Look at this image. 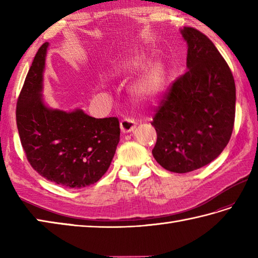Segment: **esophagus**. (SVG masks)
Returning <instances> with one entry per match:
<instances>
[{
  "label": "esophagus",
  "mask_w": 258,
  "mask_h": 258,
  "mask_svg": "<svg viewBox=\"0 0 258 258\" xmlns=\"http://www.w3.org/2000/svg\"><path fill=\"white\" fill-rule=\"evenodd\" d=\"M119 127H120V132H122V133H124V134L131 133L135 130L136 122L132 118H124V119L120 120Z\"/></svg>",
  "instance_id": "obj_1"
}]
</instances>
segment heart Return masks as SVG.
Listing matches in <instances>:
<instances>
[{"instance_id": "b5f03b06", "label": "heart", "mask_w": 258, "mask_h": 258, "mask_svg": "<svg viewBox=\"0 0 258 258\" xmlns=\"http://www.w3.org/2000/svg\"><path fill=\"white\" fill-rule=\"evenodd\" d=\"M127 67H130V65L126 63L120 68L125 69ZM164 76H165V71H164V68L161 64H156L154 67H152L143 78L135 84L133 89L134 95L141 98V100H149V98L154 97L162 89Z\"/></svg>"}]
</instances>
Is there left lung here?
<instances>
[{
  "label": "left lung",
  "instance_id": "1",
  "mask_svg": "<svg viewBox=\"0 0 258 258\" xmlns=\"http://www.w3.org/2000/svg\"><path fill=\"white\" fill-rule=\"evenodd\" d=\"M179 32L187 44V71L175 81L153 118L157 141L152 154L167 171L187 173L213 162L228 144L236 89L210 38L193 27Z\"/></svg>",
  "mask_w": 258,
  "mask_h": 258
}]
</instances>
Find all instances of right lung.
<instances>
[{"mask_svg": "<svg viewBox=\"0 0 258 258\" xmlns=\"http://www.w3.org/2000/svg\"><path fill=\"white\" fill-rule=\"evenodd\" d=\"M33 59L16 104V124L31 166L69 188L86 187L106 173L119 142L116 117L95 118L83 109L50 107L43 96L47 48Z\"/></svg>", "mask_w": 258, "mask_h": 258, "instance_id": "obj_1", "label": "right lung"}]
</instances>
